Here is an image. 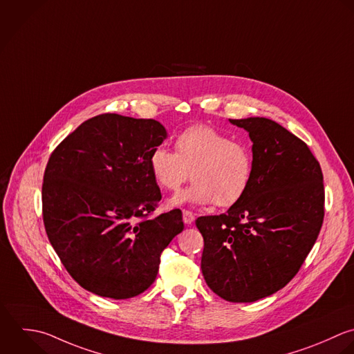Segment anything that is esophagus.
<instances>
[{
	"label": "esophagus",
	"instance_id": "obj_1",
	"mask_svg": "<svg viewBox=\"0 0 354 354\" xmlns=\"http://www.w3.org/2000/svg\"><path fill=\"white\" fill-rule=\"evenodd\" d=\"M183 222L186 225H192L194 222V215L192 211H187V209H183Z\"/></svg>",
	"mask_w": 354,
	"mask_h": 354
}]
</instances>
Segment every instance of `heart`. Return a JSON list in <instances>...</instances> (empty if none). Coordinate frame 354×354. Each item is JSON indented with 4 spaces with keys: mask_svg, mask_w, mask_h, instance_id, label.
Segmentation results:
<instances>
[{
    "mask_svg": "<svg viewBox=\"0 0 354 354\" xmlns=\"http://www.w3.org/2000/svg\"><path fill=\"white\" fill-rule=\"evenodd\" d=\"M154 182L176 192L190 178L194 183L175 196L169 204L185 203L230 207L247 193L254 172V156L248 145L208 127L193 125L175 140V153L164 146L156 147L149 158Z\"/></svg>",
    "mask_w": 354,
    "mask_h": 354,
    "instance_id": "b5f03b06",
    "label": "heart"
}]
</instances>
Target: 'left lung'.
I'll use <instances>...</instances> for the list:
<instances>
[{
    "label": "left lung",
    "mask_w": 354,
    "mask_h": 354,
    "mask_svg": "<svg viewBox=\"0 0 354 354\" xmlns=\"http://www.w3.org/2000/svg\"><path fill=\"white\" fill-rule=\"evenodd\" d=\"M252 140L254 172L226 214L201 216V270L207 286L234 304L284 288L313 248L324 219L319 161L305 142L273 120H229Z\"/></svg>",
    "instance_id": "obj_1"
}]
</instances>
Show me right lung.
<instances>
[{
  "mask_svg": "<svg viewBox=\"0 0 354 354\" xmlns=\"http://www.w3.org/2000/svg\"><path fill=\"white\" fill-rule=\"evenodd\" d=\"M167 139L156 120L100 114L50 154L42 183L48 239L86 291L128 299L156 280L160 255L183 230L180 209L146 219L161 200L149 158Z\"/></svg>",
  "mask_w": 354,
  "mask_h": 354,
  "instance_id": "add662e5",
  "label": "right lung"
}]
</instances>
